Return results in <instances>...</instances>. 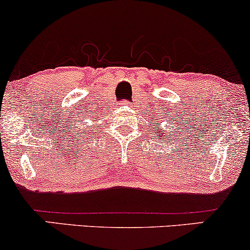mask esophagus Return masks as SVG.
Instances as JSON below:
<instances>
[{"label":"esophagus","instance_id":"34e87169","mask_svg":"<svg viewBox=\"0 0 250 250\" xmlns=\"http://www.w3.org/2000/svg\"><path fill=\"white\" fill-rule=\"evenodd\" d=\"M122 104L123 105H127V104H129V102L127 101V100H125V101H122Z\"/></svg>","mask_w":250,"mask_h":250}]
</instances>
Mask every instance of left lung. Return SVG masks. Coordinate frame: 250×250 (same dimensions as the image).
<instances>
[{
    "label": "left lung",
    "mask_w": 250,
    "mask_h": 250,
    "mask_svg": "<svg viewBox=\"0 0 250 250\" xmlns=\"http://www.w3.org/2000/svg\"><path fill=\"white\" fill-rule=\"evenodd\" d=\"M157 130H160V129H157ZM157 133H159V131H157Z\"/></svg>",
    "instance_id": "8db88e82"
}]
</instances>
